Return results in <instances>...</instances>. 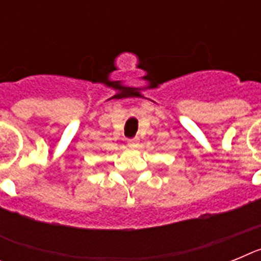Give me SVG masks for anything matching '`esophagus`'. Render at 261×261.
Returning a JSON list of instances; mask_svg holds the SVG:
<instances>
[{
	"mask_svg": "<svg viewBox=\"0 0 261 261\" xmlns=\"http://www.w3.org/2000/svg\"><path fill=\"white\" fill-rule=\"evenodd\" d=\"M138 141H140V140H138V137L129 138V140H128V146L129 147H133V149H135V147L138 146Z\"/></svg>",
	"mask_w": 261,
	"mask_h": 261,
	"instance_id": "obj_1",
	"label": "esophagus"
}]
</instances>
